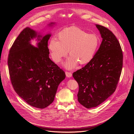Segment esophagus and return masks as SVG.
Instances as JSON below:
<instances>
[{"mask_svg": "<svg viewBox=\"0 0 134 134\" xmlns=\"http://www.w3.org/2000/svg\"><path fill=\"white\" fill-rule=\"evenodd\" d=\"M65 74H66V75L67 77H71L72 74H71V72L66 71V72H65Z\"/></svg>", "mask_w": 134, "mask_h": 134, "instance_id": "esophagus-1", "label": "esophagus"}]
</instances>
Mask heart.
<instances>
[{"label": "heart", "mask_w": 134, "mask_h": 134, "mask_svg": "<svg viewBox=\"0 0 134 134\" xmlns=\"http://www.w3.org/2000/svg\"><path fill=\"white\" fill-rule=\"evenodd\" d=\"M58 41L52 39L48 44L54 62L60 63L68 51L70 57L65 66L74 68L79 63L85 65L90 62L96 53L100 43L96 34H88L80 27L72 26L62 31L58 35Z\"/></svg>", "instance_id": "obj_1"}]
</instances>
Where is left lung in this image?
<instances>
[{"label": "left lung", "mask_w": 134, "mask_h": 134, "mask_svg": "<svg viewBox=\"0 0 134 134\" xmlns=\"http://www.w3.org/2000/svg\"><path fill=\"white\" fill-rule=\"evenodd\" d=\"M102 41L92 60L72 74L79 86L78 101L86 108L96 107L115 91L123 64L120 44L107 27L96 24Z\"/></svg>", "instance_id": "left-lung-1"}]
</instances>
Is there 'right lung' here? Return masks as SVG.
<instances>
[{"label":"right lung","mask_w":134,"mask_h":134,"mask_svg":"<svg viewBox=\"0 0 134 134\" xmlns=\"http://www.w3.org/2000/svg\"><path fill=\"white\" fill-rule=\"evenodd\" d=\"M50 36L49 34L42 37L26 27L15 40L8 54L9 76L15 91L27 104L39 109L52 103L58 85L66 77L65 71L49 57ZM36 37L40 41L37 48L30 43Z\"/></svg>","instance_id":"1"}]
</instances>
